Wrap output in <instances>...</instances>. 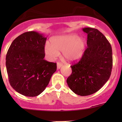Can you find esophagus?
Returning a JSON list of instances; mask_svg holds the SVG:
<instances>
[{"mask_svg":"<svg viewBox=\"0 0 122 122\" xmlns=\"http://www.w3.org/2000/svg\"><path fill=\"white\" fill-rule=\"evenodd\" d=\"M62 66V64H61V62H57V69H60V68H61Z\"/></svg>","mask_w":122,"mask_h":122,"instance_id":"1","label":"esophagus"}]
</instances>
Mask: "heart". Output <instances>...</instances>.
<instances>
[{
	"instance_id": "b5f03b06",
	"label": "heart",
	"mask_w": 122,
	"mask_h": 122,
	"mask_svg": "<svg viewBox=\"0 0 122 122\" xmlns=\"http://www.w3.org/2000/svg\"><path fill=\"white\" fill-rule=\"evenodd\" d=\"M51 45L45 46V53L51 60L56 58L62 51L63 57L68 61H75L79 59L83 53L85 40L76 34L56 36L50 40Z\"/></svg>"
}]
</instances>
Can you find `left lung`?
<instances>
[{
	"label": "left lung",
	"instance_id": "1",
	"mask_svg": "<svg viewBox=\"0 0 122 122\" xmlns=\"http://www.w3.org/2000/svg\"><path fill=\"white\" fill-rule=\"evenodd\" d=\"M82 30L87 34V47L79 62L71 66L72 72L66 82L74 93L84 96L97 92L110 79L112 51L110 43L97 29Z\"/></svg>",
	"mask_w": 122,
	"mask_h": 122
}]
</instances>
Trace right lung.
Returning a JSON list of instances; mask_svg holds the SVG:
<instances>
[{
  "mask_svg": "<svg viewBox=\"0 0 122 122\" xmlns=\"http://www.w3.org/2000/svg\"><path fill=\"white\" fill-rule=\"evenodd\" d=\"M46 38L36 31L23 33L8 49L5 65L11 86L18 93L34 97L42 92L56 71V63L44 60Z\"/></svg>",
  "mask_w": 122,
  "mask_h": 122,
  "instance_id": "1",
  "label": "right lung"
}]
</instances>
